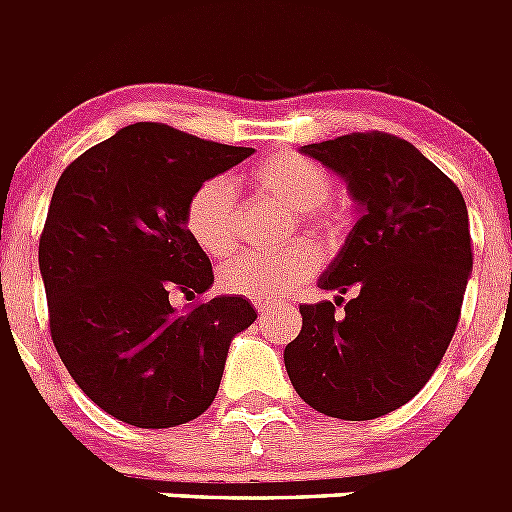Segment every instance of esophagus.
I'll return each mask as SVG.
<instances>
[{"label":"esophagus","instance_id":"obj_1","mask_svg":"<svg viewBox=\"0 0 512 512\" xmlns=\"http://www.w3.org/2000/svg\"><path fill=\"white\" fill-rule=\"evenodd\" d=\"M253 307H256V312H259V315H269L271 307H274V302H269V300H253Z\"/></svg>","mask_w":512,"mask_h":512}]
</instances>
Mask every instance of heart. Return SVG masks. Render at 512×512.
Listing matches in <instances>:
<instances>
[{"label": "heart", "mask_w": 512, "mask_h": 512, "mask_svg": "<svg viewBox=\"0 0 512 512\" xmlns=\"http://www.w3.org/2000/svg\"><path fill=\"white\" fill-rule=\"evenodd\" d=\"M248 184L261 197L295 210L297 228L312 241L333 246L341 238L343 220L328 202L336 182L318 161L297 151L271 153L253 166ZM184 230L212 259L228 256L235 243V192L225 179L212 176L192 189L184 205ZM318 266L320 256L310 243L279 253H241L220 269V287L251 300H277L305 284Z\"/></svg>", "instance_id": "obj_1"}]
</instances>
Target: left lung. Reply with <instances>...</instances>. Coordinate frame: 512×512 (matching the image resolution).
<instances>
[{"mask_svg": "<svg viewBox=\"0 0 512 512\" xmlns=\"http://www.w3.org/2000/svg\"><path fill=\"white\" fill-rule=\"evenodd\" d=\"M300 151L341 174L364 212L320 277L336 302L300 305L284 366L312 410L372 420L413 400L454 338L472 271L467 205L413 143L382 130Z\"/></svg>", "mask_w": 512, "mask_h": 512, "instance_id": "left-lung-1", "label": "left lung"}]
</instances>
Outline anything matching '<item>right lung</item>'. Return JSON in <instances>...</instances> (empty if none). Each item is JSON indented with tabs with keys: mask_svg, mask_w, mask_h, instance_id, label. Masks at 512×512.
<instances>
[{
	"mask_svg": "<svg viewBox=\"0 0 512 512\" xmlns=\"http://www.w3.org/2000/svg\"><path fill=\"white\" fill-rule=\"evenodd\" d=\"M251 153L135 122L63 169L38 246L48 325L74 382L112 418L174 428L215 400L230 341L256 312L241 295L200 300L215 274L184 205ZM174 294L195 302L176 311Z\"/></svg>",
	"mask_w": 512,
	"mask_h": 512,
	"instance_id": "obj_1",
	"label": "right lung"
}]
</instances>
